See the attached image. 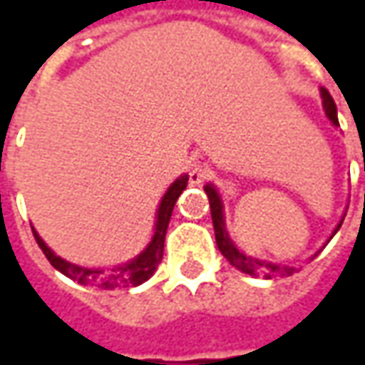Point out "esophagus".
<instances>
[{
	"label": "esophagus",
	"instance_id": "obj_1",
	"mask_svg": "<svg viewBox=\"0 0 365 365\" xmlns=\"http://www.w3.org/2000/svg\"><path fill=\"white\" fill-rule=\"evenodd\" d=\"M205 178V166H201V164H190L189 166V180L190 185H199L201 180Z\"/></svg>",
	"mask_w": 365,
	"mask_h": 365
}]
</instances>
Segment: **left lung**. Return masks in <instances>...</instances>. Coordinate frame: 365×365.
Instances as JSON below:
<instances>
[{"label": "left lung", "instance_id": "left-lung-1", "mask_svg": "<svg viewBox=\"0 0 365 365\" xmlns=\"http://www.w3.org/2000/svg\"><path fill=\"white\" fill-rule=\"evenodd\" d=\"M321 99H323V109H325V115L329 118V121L333 125H339L337 121V107H335V101L331 99V95L327 93V89H321ZM207 197H209V207H211V219H213V230H215V242H217L219 252L223 254V258L227 259L232 264L233 268H237L240 272L250 274V276H264V278H274V276H292L297 272L294 266H288V264H280V262H270V259H262L254 258L250 254L242 252L237 245L233 244V240L230 237V232H227V225H225V213H223V199L219 195L217 187L213 182H207L203 187ZM344 219L337 223V227L333 230L331 237L335 233L339 232ZM329 237V240H331ZM327 240V244H329ZM321 252V250H319ZM315 252V256L319 254ZM311 256V259L315 258Z\"/></svg>", "mask_w": 365, "mask_h": 365}]
</instances>
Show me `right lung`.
<instances>
[{
  "instance_id": "add662e5",
  "label": "right lung",
  "mask_w": 365,
  "mask_h": 365,
  "mask_svg": "<svg viewBox=\"0 0 365 365\" xmlns=\"http://www.w3.org/2000/svg\"><path fill=\"white\" fill-rule=\"evenodd\" d=\"M187 182H189V175H182L176 178L175 182L168 187V190L164 192L160 205L156 209V223H154V235L150 240V244L130 262L120 264V266H113V268H87V266H78L73 262H66L61 256H56L52 250H50L46 242L38 235L34 227V237L40 250L44 252V256L48 258V262L58 270L64 274L66 278L75 280L83 287H95L103 288V290H113V288H130V287H140L142 282H146L152 274L156 272L158 264L162 262V254H164V237H166V230H168V221L173 215V209H175L176 199L180 197V192L187 189Z\"/></svg>"
}]
</instances>
